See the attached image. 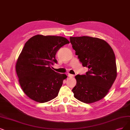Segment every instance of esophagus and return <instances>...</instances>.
<instances>
[{"mask_svg":"<svg viewBox=\"0 0 130 130\" xmlns=\"http://www.w3.org/2000/svg\"><path fill=\"white\" fill-rule=\"evenodd\" d=\"M68 76H69V77H74V75H73V74H70V73H69L68 74Z\"/></svg>","mask_w":130,"mask_h":130,"instance_id":"obj_1","label":"esophagus"}]
</instances>
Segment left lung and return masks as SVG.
I'll list each match as a JSON object with an SVG mask.
<instances>
[{"instance_id":"left-lung-1","label":"left lung","mask_w":130,"mask_h":130,"mask_svg":"<svg viewBox=\"0 0 130 130\" xmlns=\"http://www.w3.org/2000/svg\"><path fill=\"white\" fill-rule=\"evenodd\" d=\"M75 55L84 67L85 75L75 76L76 84L72 90L75 99L85 103L102 99L117 77L116 59L111 47L104 40L89 36L70 37Z\"/></svg>"}]
</instances>
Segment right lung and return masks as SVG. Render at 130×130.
<instances>
[{"label":"right lung","mask_w":130,"mask_h":130,"mask_svg":"<svg viewBox=\"0 0 130 130\" xmlns=\"http://www.w3.org/2000/svg\"><path fill=\"white\" fill-rule=\"evenodd\" d=\"M70 42L57 36L36 35L25 44L17 59L15 69L19 82L28 98L44 103L58 96L65 74L57 73L51 68L57 52Z\"/></svg>","instance_id":"add662e5"}]
</instances>
